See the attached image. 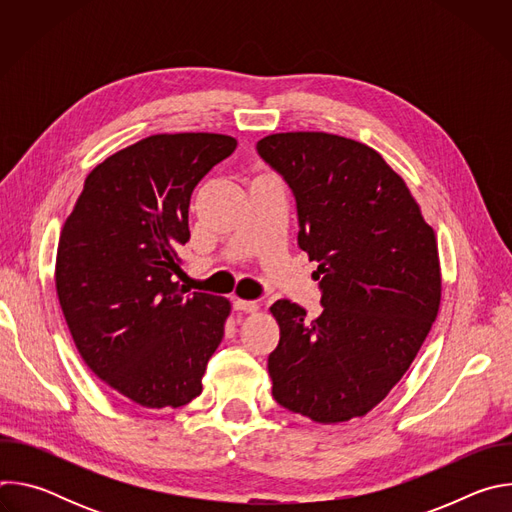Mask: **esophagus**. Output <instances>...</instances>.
I'll return each mask as SVG.
<instances>
[{"mask_svg": "<svg viewBox=\"0 0 512 512\" xmlns=\"http://www.w3.org/2000/svg\"><path fill=\"white\" fill-rule=\"evenodd\" d=\"M235 310L237 312H247V314H255L259 310L257 302H249V300H235Z\"/></svg>", "mask_w": 512, "mask_h": 512, "instance_id": "1", "label": "esophagus"}]
</instances>
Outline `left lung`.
I'll list each match as a JSON object with an SVG mask.
<instances>
[{
	"instance_id": "obj_1",
	"label": "left lung",
	"mask_w": 512,
	"mask_h": 512,
	"mask_svg": "<svg viewBox=\"0 0 512 512\" xmlns=\"http://www.w3.org/2000/svg\"><path fill=\"white\" fill-rule=\"evenodd\" d=\"M259 156L294 190L298 243L318 261L322 314L287 300L269 312L279 344L275 401L316 423L373 411L411 367L442 304L433 229L379 152L324 131L271 133Z\"/></svg>"
}]
</instances>
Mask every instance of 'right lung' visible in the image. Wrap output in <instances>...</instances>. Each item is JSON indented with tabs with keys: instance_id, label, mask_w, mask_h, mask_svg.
<instances>
[{
	"instance_id": "obj_1",
	"label": "right lung",
	"mask_w": 512,
	"mask_h": 512,
	"mask_svg": "<svg viewBox=\"0 0 512 512\" xmlns=\"http://www.w3.org/2000/svg\"><path fill=\"white\" fill-rule=\"evenodd\" d=\"M237 148L223 133H158L93 168L56 251V294L87 367L148 409L202 393L231 302L172 279L196 184Z\"/></svg>"
}]
</instances>
